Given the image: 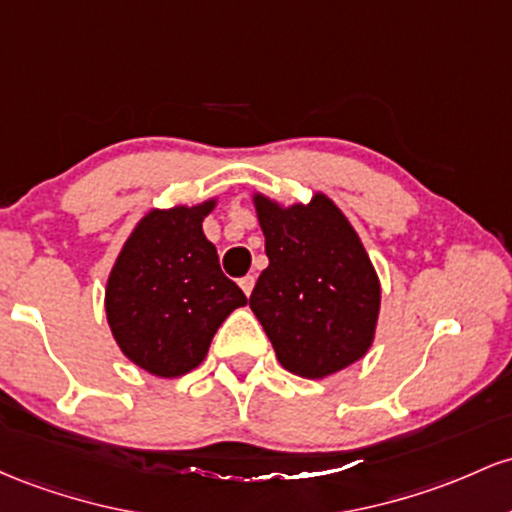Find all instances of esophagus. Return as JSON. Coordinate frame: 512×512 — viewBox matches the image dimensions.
I'll list each match as a JSON object with an SVG mask.
<instances>
[{
	"label": "esophagus",
	"mask_w": 512,
	"mask_h": 512,
	"mask_svg": "<svg viewBox=\"0 0 512 512\" xmlns=\"http://www.w3.org/2000/svg\"><path fill=\"white\" fill-rule=\"evenodd\" d=\"M254 285H256V278H254V275H244V278L239 280V287H241V290H244V295H246V297H249L251 292H254Z\"/></svg>",
	"instance_id": "esophagus-1"
}]
</instances>
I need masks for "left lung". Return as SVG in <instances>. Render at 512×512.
Listing matches in <instances>:
<instances>
[{"label": "left lung", "mask_w": 512, "mask_h": 512, "mask_svg": "<svg viewBox=\"0 0 512 512\" xmlns=\"http://www.w3.org/2000/svg\"><path fill=\"white\" fill-rule=\"evenodd\" d=\"M268 268L249 307L271 338L278 363L321 380L370 350L380 317V278L358 232L331 198L283 208L254 195Z\"/></svg>", "instance_id": "8db88e82"}]
</instances>
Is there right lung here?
I'll list each match as a JSON object with an SVG mask.
<instances>
[{
	"label": "right lung",
	"instance_id": "add662e5",
	"mask_svg": "<svg viewBox=\"0 0 512 512\" xmlns=\"http://www.w3.org/2000/svg\"><path fill=\"white\" fill-rule=\"evenodd\" d=\"M215 203L149 210L108 275V326L125 358L149 375L181 377L198 367L222 321L246 304L203 234Z\"/></svg>",
	"mask_w": 512,
	"mask_h": 512
}]
</instances>
